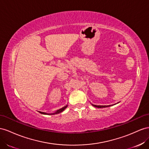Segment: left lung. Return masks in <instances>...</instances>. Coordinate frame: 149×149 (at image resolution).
I'll list each match as a JSON object with an SVG mask.
<instances>
[{"mask_svg": "<svg viewBox=\"0 0 149 149\" xmlns=\"http://www.w3.org/2000/svg\"><path fill=\"white\" fill-rule=\"evenodd\" d=\"M114 105V104H113ZM92 105L93 106V107H97V108H104V107H110V106H111L112 105Z\"/></svg>", "mask_w": 149, "mask_h": 149, "instance_id": "1", "label": "left lung"}]
</instances>
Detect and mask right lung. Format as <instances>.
<instances>
[{
  "label": "right lung",
  "instance_id": "1",
  "mask_svg": "<svg viewBox=\"0 0 149 149\" xmlns=\"http://www.w3.org/2000/svg\"><path fill=\"white\" fill-rule=\"evenodd\" d=\"M67 105L65 106V107H62V108H61V109H60L59 110H58L57 112H56L55 113H47L42 112H40V113H42V114H45V115H54V114H57V113H59L62 112V111H63V110H64L67 108Z\"/></svg>",
  "mask_w": 149,
  "mask_h": 149
}]
</instances>
